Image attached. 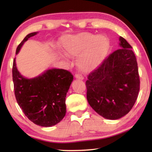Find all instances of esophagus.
<instances>
[{
    "label": "esophagus",
    "instance_id": "esophagus-1",
    "mask_svg": "<svg viewBox=\"0 0 152 152\" xmlns=\"http://www.w3.org/2000/svg\"><path fill=\"white\" fill-rule=\"evenodd\" d=\"M75 77L76 79H78V80H82L83 79H84V77H83V76L82 75H80L79 73L75 74Z\"/></svg>",
    "mask_w": 152,
    "mask_h": 152
}]
</instances>
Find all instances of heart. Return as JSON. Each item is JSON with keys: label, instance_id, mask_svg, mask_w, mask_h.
Segmentation results:
<instances>
[{"label": "heart", "instance_id": "1", "mask_svg": "<svg viewBox=\"0 0 152 152\" xmlns=\"http://www.w3.org/2000/svg\"><path fill=\"white\" fill-rule=\"evenodd\" d=\"M61 47L68 55L77 56L76 64L82 72L96 68L107 57L111 42L107 35L95 36L90 32L67 35L61 40Z\"/></svg>", "mask_w": 152, "mask_h": 152}]
</instances>
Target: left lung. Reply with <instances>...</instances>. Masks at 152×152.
<instances>
[{
  "instance_id": "left-lung-1",
  "label": "left lung",
  "mask_w": 152,
  "mask_h": 152,
  "mask_svg": "<svg viewBox=\"0 0 152 152\" xmlns=\"http://www.w3.org/2000/svg\"><path fill=\"white\" fill-rule=\"evenodd\" d=\"M120 49L104 59L88 75V104L99 115L117 120L131 111L140 90L138 64L132 47L120 37Z\"/></svg>"
}]
</instances>
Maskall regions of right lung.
Here are the masks:
<instances>
[{"label":"right lung","mask_w":152,"mask_h":152,"mask_svg":"<svg viewBox=\"0 0 152 152\" xmlns=\"http://www.w3.org/2000/svg\"><path fill=\"white\" fill-rule=\"evenodd\" d=\"M37 34L32 32L25 37L16 48V55L23 43ZM12 79L18 104L30 121L48 127L63 119L66 113V94L73 80L71 72L53 68L37 77L27 79L18 72L14 59Z\"/></svg>","instance_id":"1"}]
</instances>
